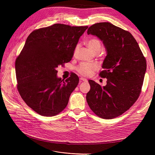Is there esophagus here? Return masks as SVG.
<instances>
[{
	"label": "esophagus",
	"mask_w": 155,
	"mask_h": 155,
	"mask_svg": "<svg viewBox=\"0 0 155 155\" xmlns=\"http://www.w3.org/2000/svg\"><path fill=\"white\" fill-rule=\"evenodd\" d=\"M80 79V81H85V82L87 81V79L85 78H80V79Z\"/></svg>",
	"instance_id": "obj_1"
}]
</instances>
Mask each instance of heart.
<instances>
[{"instance_id":"b5f03b06","label":"heart","mask_w":155,"mask_h":155,"mask_svg":"<svg viewBox=\"0 0 155 155\" xmlns=\"http://www.w3.org/2000/svg\"><path fill=\"white\" fill-rule=\"evenodd\" d=\"M87 45L94 53L100 51L101 50V43L97 39L92 38L87 41ZM78 49V46L75 49L76 52ZM97 68V66L94 63H81L77 67V71L79 74L82 76H88L91 74L94 70Z\"/></svg>"}]
</instances>
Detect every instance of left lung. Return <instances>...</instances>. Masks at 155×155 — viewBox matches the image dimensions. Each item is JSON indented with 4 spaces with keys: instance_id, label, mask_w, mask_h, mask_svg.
Wrapping results in <instances>:
<instances>
[{
    "instance_id": "left-lung-1",
    "label": "left lung",
    "mask_w": 155,
    "mask_h": 155,
    "mask_svg": "<svg viewBox=\"0 0 155 155\" xmlns=\"http://www.w3.org/2000/svg\"><path fill=\"white\" fill-rule=\"evenodd\" d=\"M88 35L97 36L104 44L107 55L99 74L107 78L101 87L88 80L91 90L87 101L96 115L112 119L124 113L137 101L142 91L146 71V60L138 43L130 32L110 22L92 25Z\"/></svg>"
}]
</instances>
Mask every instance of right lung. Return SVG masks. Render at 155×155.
Wrapping results in <instances>:
<instances>
[{
  "label": "right lung",
  "mask_w": 155,
  "mask_h": 155,
  "mask_svg": "<svg viewBox=\"0 0 155 155\" xmlns=\"http://www.w3.org/2000/svg\"><path fill=\"white\" fill-rule=\"evenodd\" d=\"M88 26L63 24L33 31L15 61L17 89L26 105L44 116L58 114L67 107L79 78L57 77L59 65L70 61Z\"/></svg>",
  "instance_id": "obj_1"
}]
</instances>
